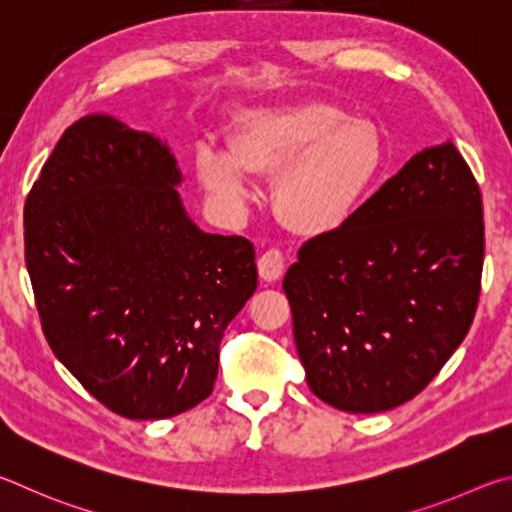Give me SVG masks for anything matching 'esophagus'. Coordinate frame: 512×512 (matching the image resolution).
I'll return each mask as SVG.
<instances>
[{
  "instance_id": "esophagus-1",
  "label": "esophagus",
  "mask_w": 512,
  "mask_h": 512,
  "mask_svg": "<svg viewBox=\"0 0 512 512\" xmlns=\"http://www.w3.org/2000/svg\"><path fill=\"white\" fill-rule=\"evenodd\" d=\"M285 270V256L279 247H270L263 251L261 258H258V274H261L263 281H276L283 276Z\"/></svg>"
}]
</instances>
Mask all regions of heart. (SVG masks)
<instances>
[{"label":"heart","instance_id":"1","mask_svg":"<svg viewBox=\"0 0 512 512\" xmlns=\"http://www.w3.org/2000/svg\"><path fill=\"white\" fill-rule=\"evenodd\" d=\"M384 166L378 125L348 119L337 105L310 103L245 116L231 155L202 150L197 175L229 202L251 195L247 173L279 177L274 209L299 236H324L357 211Z\"/></svg>","mask_w":512,"mask_h":512}]
</instances>
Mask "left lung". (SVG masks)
<instances>
[{
    "label": "left lung",
    "mask_w": 512,
    "mask_h": 512,
    "mask_svg": "<svg viewBox=\"0 0 512 512\" xmlns=\"http://www.w3.org/2000/svg\"><path fill=\"white\" fill-rule=\"evenodd\" d=\"M483 245L479 184L450 141L303 242L283 290L312 393L351 414L418 396L472 326Z\"/></svg>",
    "instance_id": "8db88e82"
}]
</instances>
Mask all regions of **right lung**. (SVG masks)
<instances>
[{
	"mask_svg": "<svg viewBox=\"0 0 512 512\" xmlns=\"http://www.w3.org/2000/svg\"><path fill=\"white\" fill-rule=\"evenodd\" d=\"M166 143L112 116L71 123L24 204V258L53 355L114 414L211 396L220 342L256 292L242 236L188 220Z\"/></svg>",
	"mask_w": 512,
	"mask_h": 512,
	"instance_id": "obj_1",
	"label": "right lung"
}]
</instances>
